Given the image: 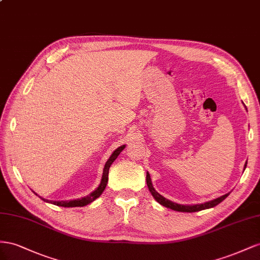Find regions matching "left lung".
Masks as SVG:
<instances>
[{"label": "left lung", "instance_id": "left-lung-1", "mask_svg": "<svg viewBox=\"0 0 260 260\" xmlns=\"http://www.w3.org/2000/svg\"><path fill=\"white\" fill-rule=\"evenodd\" d=\"M246 165H247V163H245V168H246ZM146 181H147V186H148V188H149L151 195L154 197V199L157 200V202L159 204H161L162 206H165V207H167V208H170V209L175 210V211L196 212V211H200V210H204V209L212 208V207L217 206L218 204H220L222 202V200H224L229 196V194H225L223 196H221V197H219L217 199H213V200H211V202H207L205 204L192 205V206H184V205H179V204L172 203L171 200H169V199L165 198L163 196H161L159 192L153 188L151 180H150V175H149V173H148V172H147V175H146Z\"/></svg>", "mask_w": 260, "mask_h": 260}]
</instances>
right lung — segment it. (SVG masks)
I'll use <instances>...</instances> for the list:
<instances>
[{
    "label": "right lung",
    "mask_w": 260,
    "mask_h": 260,
    "mask_svg": "<svg viewBox=\"0 0 260 260\" xmlns=\"http://www.w3.org/2000/svg\"><path fill=\"white\" fill-rule=\"evenodd\" d=\"M125 148V145L118 147L117 149L111 154V157L108 159V161L106 162V166L105 168H103V174H102V179H101V183L99 186L97 187V189L93 190L91 194H89L88 196L86 197H83L80 199H75V200H69V202H54V200H48V199H44V198H41L42 200H44V202L47 203H51L53 205H56V206H61V207H83V206H86L88 204L92 203L94 199H97L101 194L102 191L105 190L107 184H108V176H109V169L111 167V165H112L113 161L117 158V155L120 154L122 152V150Z\"/></svg>",
    "instance_id": "add662e5"
}]
</instances>
